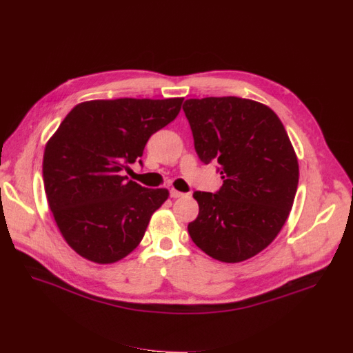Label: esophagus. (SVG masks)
I'll return each instance as SVG.
<instances>
[{
	"label": "esophagus",
	"instance_id": "obj_1",
	"mask_svg": "<svg viewBox=\"0 0 353 353\" xmlns=\"http://www.w3.org/2000/svg\"><path fill=\"white\" fill-rule=\"evenodd\" d=\"M184 196H185V194L181 193V192H177V190H174V189L170 190V197H173V199H180V197H184Z\"/></svg>",
	"mask_w": 353,
	"mask_h": 353
}]
</instances>
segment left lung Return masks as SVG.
<instances>
[{"mask_svg":"<svg viewBox=\"0 0 353 353\" xmlns=\"http://www.w3.org/2000/svg\"><path fill=\"white\" fill-rule=\"evenodd\" d=\"M183 110L200 160L217 161L223 179L217 193L194 192L200 210L187 230L214 260L245 261L275 240L292 208L299 168L288 133L251 99H187Z\"/></svg>","mask_w":353,"mask_h":353,"instance_id":"1","label":"left lung"}]
</instances>
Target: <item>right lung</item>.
Listing matches in <instances>:
<instances>
[{
  "instance_id": "add662e5",
  "label": "right lung",
  "mask_w": 353,
  "mask_h": 353,
  "mask_svg": "<svg viewBox=\"0 0 353 353\" xmlns=\"http://www.w3.org/2000/svg\"><path fill=\"white\" fill-rule=\"evenodd\" d=\"M181 103L183 98L86 101L48 140L46 200L62 237L81 256L113 264L142 241L169 190L146 189L125 170L143 156L149 137L176 119Z\"/></svg>"
}]
</instances>
